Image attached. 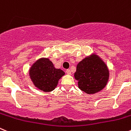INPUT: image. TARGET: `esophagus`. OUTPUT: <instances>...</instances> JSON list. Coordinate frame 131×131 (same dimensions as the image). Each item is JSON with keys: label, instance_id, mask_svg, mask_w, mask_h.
Returning <instances> with one entry per match:
<instances>
[{"label": "esophagus", "instance_id": "obj_1", "mask_svg": "<svg viewBox=\"0 0 131 131\" xmlns=\"http://www.w3.org/2000/svg\"><path fill=\"white\" fill-rule=\"evenodd\" d=\"M66 73L68 74H71V71L69 70V69H67V70H66Z\"/></svg>", "mask_w": 131, "mask_h": 131}]
</instances>
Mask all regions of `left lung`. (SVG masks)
I'll list each match as a JSON object with an SVG mask.
<instances>
[{"instance_id":"left-lung-1","label":"left lung","mask_w":131,"mask_h":131,"mask_svg":"<svg viewBox=\"0 0 131 131\" xmlns=\"http://www.w3.org/2000/svg\"><path fill=\"white\" fill-rule=\"evenodd\" d=\"M106 65L96 54L86 57L78 63L74 78L78 88L87 94H94L102 90L109 79Z\"/></svg>"}]
</instances>
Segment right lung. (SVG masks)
Wrapping results in <instances>:
<instances>
[{"label": "right lung", "mask_w": 131, "mask_h": 131, "mask_svg": "<svg viewBox=\"0 0 131 131\" xmlns=\"http://www.w3.org/2000/svg\"><path fill=\"white\" fill-rule=\"evenodd\" d=\"M29 74L37 88L44 92H50L55 89L58 80L65 73L56 69L48 58H40L30 68Z\"/></svg>", "instance_id": "1"}]
</instances>
